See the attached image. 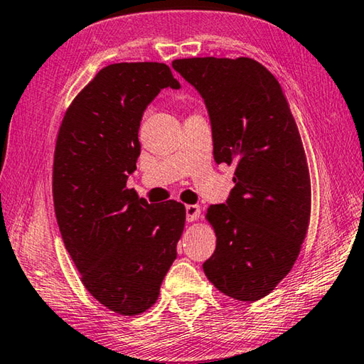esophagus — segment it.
Returning <instances> with one entry per match:
<instances>
[{
  "label": "esophagus",
  "mask_w": 364,
  "mask_h": 364,
  "mask_svg": "<svg viewBox=\"0 0 364 364\" xmlns=\"http://www.w3.org/2000/svg\"><path fill=\"white\" fill-rule=\"evenodd\" d=\"M200 215V207L199 205H186V220L189 223H193L197 218H199Z\"/></svg>",
  "instance_id": "34e87169"
}]
</instances>
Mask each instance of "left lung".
Returning <instances> with one entry per match:
<instances>
[{
  "label": "left lung",
  "mask_w": 364,
  "mask_h": 364,
  "mask_svg": "<svg viewBox=\"0 0 364 364\" xmlns=\"http://www.w3.org/2000/svg\"><path fill=\"white\" fill-rule=\"evenodd\" d=\"M171 65L204 97L215 162L236 167L226 204L207 208L217 249L202 268L228 297L260 300L292 269L310 223V171L297 123L278 80L254 59Z\"/></svg>",
  "instance_id": "8db88e82"
}]
</instances>
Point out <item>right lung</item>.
Wrapping results in <instances>:
<instances>
[{"mask_svg":"<svg viewBox=\"0 0 364 364\" xmlns=\"http://www.w3.org/2000/svg\"><path fill=\"white\" fill-rule=\"evenodd\" d=\"M164 88H180L167 64L104 67L65 110L54 149V212L65 249L86 291L123 316L157 301L186 221L181 202L147 204L127 188L141 117Z\"/></svg>","mask_w":364,"mask_h":364,"instance_id":"1","label":"right lung"}]
</instances>
